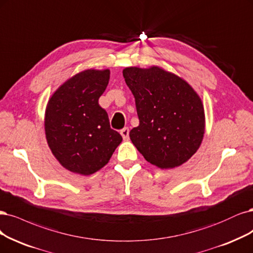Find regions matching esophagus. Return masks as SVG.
<instances>
[{"mask_svg":"<svg viewBox=\"0 0 253 253\" xmlns=\"http://www.w3.org/2000/svg\"><path fill=\"white\" fill-rule=\"evenodd\" d=\"M128 133H129L128 127H124L120 130V134H121V136H123L124 140H128Z\"/></svg>","mask_w":253,"mask_h":253,"instance_id":"esophagus-1","label":"esophagus"}]
</instances>
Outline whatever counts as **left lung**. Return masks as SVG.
<instances>
[{
	"mask_svg": "<svg viewBox=\"0 0 253 253\" xmlns=\"http://www.w3.org/2000/svg\"><path fill=\"white\" fill-rule=\"evenodd\" d=\"M139 126L129 138L147 162L172 169L186 162L201 145L204 108L199 95L182 78L159 67L126 68Z\"/></svg>",
	"mask_w": 253,
	"mask_h": 253,
	"instance_id": "left-lung-1",
	"label": "left lung"
}]
</instances>
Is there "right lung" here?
<instances>
[{
	"instance_id": "add662e5",
	"label": "right lung",
	"mask_w": 253,
	"mask_h": 253,
	"mask_svg": "<svg viewBox=\"0 0 253 253\" xmlns=\"http://www.w3.org/2000/svg\"><path fill=\"white\" fill-rule=\"evenodd\" d=\"M109 81L108 69L83 71L60 85L48 101V145L58 162L72 172L88 176L99 170L123 141L98 103Z\"/></svg>"
}]
</instances>
